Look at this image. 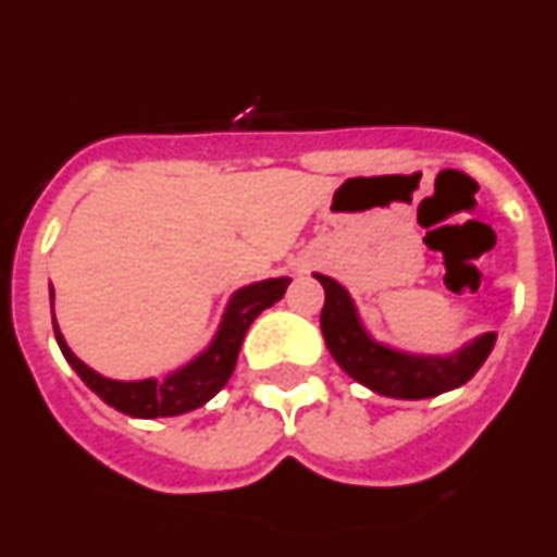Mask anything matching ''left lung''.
<instances>
[{"mask_svg":"<svg viewBox=\"0 0 557 557\" xmlns=\"http://www.w3.org/2000/svg\"><path fill=\"white\" fill-rule=\"evenodd\" d=\"M326 289L321 312L323 339L337 366L379 396L391 398H430L466 385L488 359L496 334H480L451 354H407L376 343L359 321L357 307L343 284L329 275L314 273Z\"/></svg>","mask_w":557,"mask_h":557,"instance_id":"8db88e82","label":"left lung"}]
</instances>
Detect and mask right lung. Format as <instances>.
Returning <instances> with one entry per match:
<instances>
[{
    "label": "right lung",
    "instance_id": "obj_1",
    "mask_svg": "<svg viewBox=\"0 0 557 557\" xmlns=\"http://www.w3.org/2000/svg\"><path fill=\"white\" fill-rule=\"evenodd\" d=\"M289 278H268V282H256L248 287L236 289L231 295L228 307H225L223 323H220L218 334L209 343L206 351L186 362L184 368L172 371L166 379H139V382H120V379L100 376L97 371L81 362L66 346L61 329L55 323V339L61 346L66 362L77 371V376L86 382L97 396L111 405L113 410L125 412L133 418H170L184 416L189 410L203 407L209 398L218 396L231 379L243 348L245 332L250 323L259 318L268 307L275 301H282V295L287 293ZM49 298H52V287H49Z\"/></svg>",
    "mask_w": 557,
    "mask_h": 557
}]
</instances>
